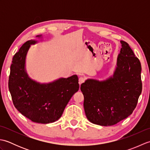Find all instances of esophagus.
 Returning <instances> with one entry per match:
<instances>
[{
	"label": "esophagus",
	"mask_w": 150,
	"mask_h": 150,
	"mask_svg": "<svg viewBox=\"0 0 150 150\" xmlns=\"http://www.w3.org/2000/svg\"><path fill=\"white\" fill-rule=\"evenodd\" d=\"M85 79L83 77H80L79 79V85H81L82 83H84V82Z\"/></svg>",
	"instance_id": "1"
}]
</instances>
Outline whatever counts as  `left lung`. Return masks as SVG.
Masks as SVG:
<instances>
[{
    "label": "left lung",
    "instance_id": "left-lung-1",
    "mask_svg": "<svg viewBox=\"0 0 150 150\" xmlns=\"http://www.w3.org/2000/svg\"><path fill=\"white\" fill-rule=\"evenodd\" d=\"M120 43L113 76L100 81L87 79L81 85L86 115L97 125L112 126L129 116L142 92L140 60L128 43Z\"/></svg>",
    "mask_w": 150,
    "mask_h": 150
}]
</instances>
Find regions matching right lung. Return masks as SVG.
Returning a JSON list of instances; mask_svg holds the SVG:
<instances>
[{
    "label": "right lung",
    "mask_w": 150,
    "mask_h": 150,
    "mask_svg": "<svg viewBox=\"0 0 150 150\" xmlns=\"http://www.w3.org/2000/svg\"><path fill=\"white\" fill-rule=\"evenodd\" d=\"M42 37L41 35L37 37ZM28 40L13 57L8 87L15 107L34 122H53L62 116L70 98L79 90V79L74 75L47 84L31 79L25 69L27 53L31 44Z\"/></svg>",
    "instance_id": "add662e5"
}]
</instances>
